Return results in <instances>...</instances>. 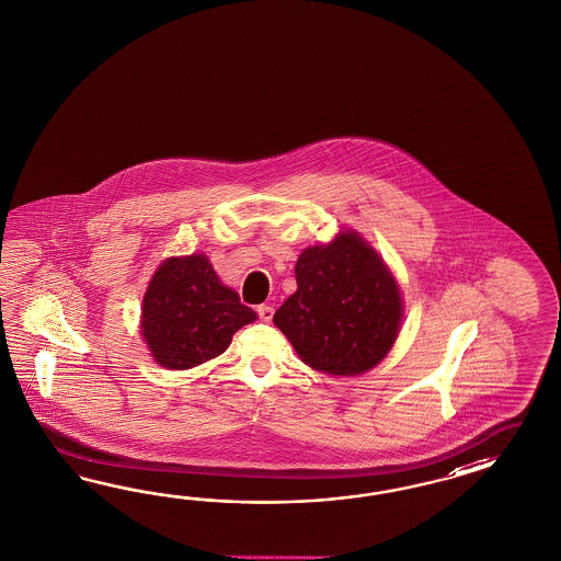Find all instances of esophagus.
Instances as JSON below:
<instances>
[{
	"label": "esophagus",
	"instance_id": "1",
	"mask_svg": "<svg viewBox=\"0 0 561 561\" xmlns=\"http://www.w3.org/2000/svg\"><path fill=\"white\" fill-rule=\"evenodd\" d=\"M257 316H260V320L262 321H271L273 320L274 309L271 305H257Z\"/></svg>",
	"mask_w": 561,
	"mask_h": 561
}]
</instances>
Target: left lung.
<instances>
[{"instance_id": "obj_1", "label": "left lung", "mask_w": 561, "mask_h": 561, "mask_svg": "<svg viewBox=\"0 0 561 561\" xmlns=\"http://www.w3.org/2000/svg\"><path fill=\"white\" fill-rule=\"evenodd\" d=\"M297 290L274 313L305 365L360 375L379 365L400 334L401 293L381 256L356 231L304 250Z\"/></svg>"}]
</instances>
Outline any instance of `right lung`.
Here are the masks:
<instances>
[{
  "instance_id": "obj_1",
  "label": "right lung",
  "mask_w": 561,
  "mask_h": 561,
  "mask_svg": "<svg viewBox=\"0 0 561 561\" xmlns=\"http://www.w3.org/2000/svg\"><path fill=\"white\" fill-rule=\"evenodd\" d=\"M141 334L156 363L184 370L219 356L256 313L225 287L207 256L168 257L145 290Z\"/></svg>"
}]
</instances>
